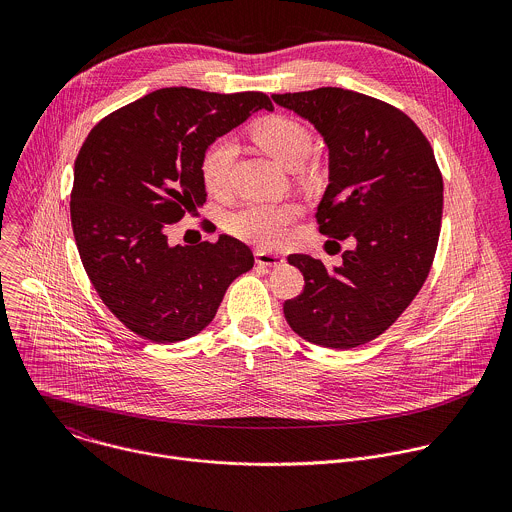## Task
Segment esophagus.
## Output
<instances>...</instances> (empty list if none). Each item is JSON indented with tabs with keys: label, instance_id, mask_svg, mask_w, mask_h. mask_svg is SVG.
<instances>
[{
	"label": "esophagus",
	"instance_id": "obj_1",
	"mask_svg": "<svg viewBox=\"0 0 512 512\" xmlns=\"http://www.w3.org/2000/svg\"><path fill=\"white\" fill-rule=\"evenodd\" d=\"M255 261L259 265H265V267H279L285 263V259L277 253H267V251H257L255 253Z\"/></svg>",
	"mask_w": 512,
	"mask_h": 512
}]
</instances>
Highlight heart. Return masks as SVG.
<instances>
[{
    "instance_id": "b5f03b06",
    "label": "heart",
    "mask_w": 512,
    "mask_h": 512,
    "mask_svg": "<svg viewBox=\"0 0 512 512\" xmlns=\"http://www.w3.org/2000/svg\"><path fill=\"white\" fill-rule=\"evenodd\" d=\"M255 143L285 168H300L312 148V131L291 117L273 115L261 119L251 131ZM239 145L231 135L212 139L200 158V178L214 196H225L231 190L233 168ZM300 216L294 202H249L231 214L229 227L241 239L259 247H277L287 237V227Z\"/></svg>"
}]
</instances>
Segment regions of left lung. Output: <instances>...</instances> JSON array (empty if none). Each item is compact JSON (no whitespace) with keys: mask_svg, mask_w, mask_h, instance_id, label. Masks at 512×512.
I'll use <instances>...</instances> for the list:
<instances>
[{"mask_svg":"<svg viewBox=\"0 0 512 512\" xmlns=\"http://www.w3.org/2000/svg\"><path fill=\"white\" fill-rule=\"evenodd\" d=\"M273 101L308 119L328 145L320 233L356 243L338 267L289 255L306 285L283 314L304 340L348 350L383 334L419 294L440 239L444 180L427 137L389 103L338 87Z\"/></svg>","mask_w":512,"mask_h":512,"instance_id":"8db88e82","label":"left lung"}]
</instances>
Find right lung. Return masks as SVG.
Segmentation results:
<instances>
[{
    "label": "right lung",
    "mask_w": 512,
    "mask_h": 512,
    "mask_svg": "<svg viewBox=\"0 0 512 512\" xmlns=\"http://www.w3.org/2000/svg\"><path fill=\"white\" fill-rule=\"evenodd\" d=\"M273 105L263 93L218 95L170 87L105 119L75 162L70 223L103 304L137 336L158 344L204 330L229 285L255 263L235 237L170 245L168 227L206 202V145Z\"/></svg>",
    "instance_id": "obj_1"
}]
</instances>
